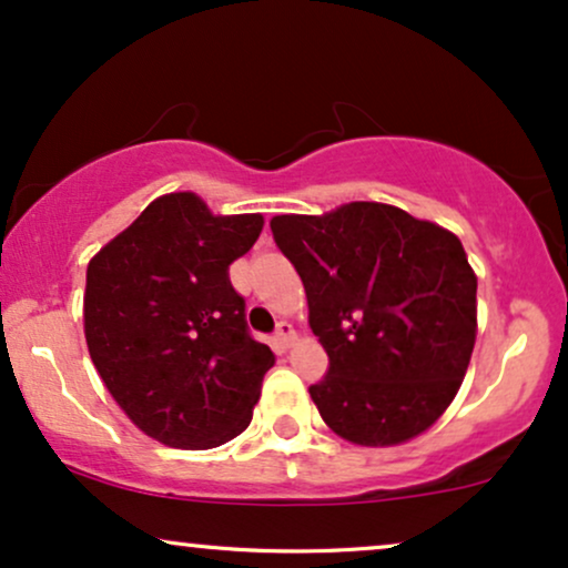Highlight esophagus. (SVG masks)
<instances>
[{"instance_id":"esophagus-1","label":"esophagus","mask_w":568,"mask_h":568,"mask_svg":"<svg viewBox=\"0 0 568 568\" xmlns=\"http://www.w3.org/2000/svg\"><path fill=\"white\" fill-rule=\"evenodd\" d=\"M273 339H276V345L282 349H290L292 342H295V328H292V324H286V321H282V324L276 326V334H273Z\"/></svg>"}]
</instances>
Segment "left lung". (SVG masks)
I'll list each match as a JSON object with an SVG mask.
<instances>
[{
  "label": "left lung",
  "mask_w": 568,
  "mask_h": 568,
  "mask_svg": "<svg viewBox=\"0 0 568 568\" xmlns=\"http://www.w3.org/2000/svg\"><path fill=\"white\" fill-rule=\"evenodd\" d=\"M273 240L328 355L311 397L361 447L424 434L464 384L477 342V273L453 231L384 202L273 215Z\"/></svg>",
  "instance_id": "obj_1"
}]
</instances>
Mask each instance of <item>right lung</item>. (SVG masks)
<instances>
[{"label": "right lung", "mask_w": 568, "mask_h": 568, "mask_svg": "<svg viewBox=\"0 0 568 568\" xmlns=\"http://www.w3.org/2000/svg\"><path fill=\"white\" fill-rule=\"evenodd\" d=\"M263 223L261 213L215 215L194 192H171L89 261L91 363L146 437L210 450L250 426L276 358L250 337L229 265Z\"/></svg>", "instance_id": "add662e5"}]
</instances>
